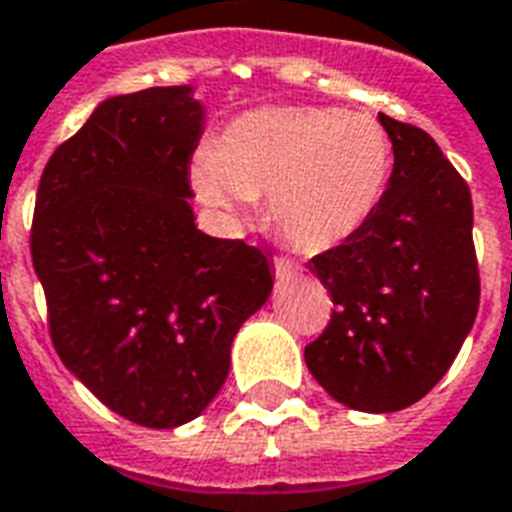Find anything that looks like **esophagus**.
Here are the masks:
<instances>
[{"mask_svg":"<svg viewBox=\"0 0 512 512\" xmlns=\"http://www.w3.org/2000/svg\"><path fill=\"white\" fill-rule=\"evenodd\" d=\"M275 275H277V280H291V277L299 275V264L280 256V259H275Z\"/></svg>","mask_w":512,"mask_h":512,"instance_id":"1","label":"esophagus"}]
</instances>
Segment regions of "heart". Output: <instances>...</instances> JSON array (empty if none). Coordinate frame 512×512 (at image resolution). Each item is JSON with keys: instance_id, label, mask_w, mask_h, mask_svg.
Here are the masks:
<instances>
[{"instance_id": "obj_1", "label": "heart", "mask_w": 512, "mask_h": 512, "mask_svg": "<svg viewBox=\"0 0 512 512\" xmlns=\"http://www.w3.org/2000/svg\"><path fill=\"white\" fill-rule=\"evenodd\" d=\"M392 170V141L374 114L326 106L256 109L197 154L194 192L240 227L269 194V219L304 251H331L374 219Z\"/></svg>"}]
</instances>
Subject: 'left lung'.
Here are the masks:
<instances>
[{
  "label": "left lung",
  "instance_id": "left-lung-1",
  "mask_svg": "<svg viewBox=\"0 0 512 512\" xmlns=\"http://www.w3.org/2000/svg\"><path fill=\"white\" fill-rule=\"evenodd\" d=\"M379 122L395 165L374 219L307 264L336 304L304 350L307 368L331 398L366 414L425 398L457 358L481 299L465 178L425 130L387 114Z\"/></svg>",
  "mask_w": 512,
  "mask_h": 512
}]
</instances>
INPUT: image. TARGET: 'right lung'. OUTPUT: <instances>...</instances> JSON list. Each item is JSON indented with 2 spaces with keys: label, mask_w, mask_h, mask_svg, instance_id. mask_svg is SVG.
<instances>
[{
  "label": "right lung",
  "mask_w": 512,
  "mask_h": 512,
  "mask_svg": "<svg viewBox=\"0 0 512 512\" xmlns=\"http://www.w3.org/2000/svg\"><path fill=\"white\" fill-rule=\"evenodd\" d=\"M192 85L112 95L53 152L31 261L63 366L114 414L173 430L208 408L237 331L272 293V261L194 224Z\"/></svg>",
  "instance_id": "1"
}]
</instances>
